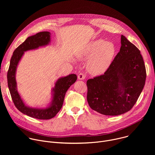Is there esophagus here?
Wrapping results in <instances>:
<instances>
[{
  "label": "esophagus",
  "mask_w": 155,
  "mask_h": 155,
  "mask_svg": "<svg viewBox=\"0 0 155 155\" xmlns=\"http://www.w3.org/2000/svg\"><path fill=\"white\" fill-rule=\"evenodd\" d=\"M85 77H86L85 75L83 74H81V73H80V74H78V80H84V79L85 78Z\"/></svg>",
  "instance_id": "esophagus-1"
}]
</instances>
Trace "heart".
Here are the masks:
<instances>
[{
    "instance_id": "obj_1",
    "label": "heart",
    "mask_w": 155,
    "mask_h": 155,
    "mask_svg": "<svg viewBox=\"0 0 155 155\" xmlns=\"http://www.w3.org/2000/svg\"><path fill=\"white\" fill-rule=\"evenodd\" d=\"M115 52L113 43L99 39L90 43L81 57L90 58L87 62V69L91 74L100 75L111 65Z\"/></svg>"
}]
</instances>
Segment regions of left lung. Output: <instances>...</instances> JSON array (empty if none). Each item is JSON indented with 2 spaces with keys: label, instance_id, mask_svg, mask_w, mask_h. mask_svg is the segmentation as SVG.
<instances>
[{
  "label": "left lung",
  "instance_id": "8db88e82",
  "mask_svg": "<svg viewBox=\"0 0 155 155\" xmlns=\"http://www.w3.org/2000/svg\"><path fill=\"white\" fill-rule=\"evenodd\" d=\"M121 45L104 74L86 82L88 104L105 115L116 116L129 111L145 85L146 70L140 51L123 35Z\"/></svg>",
  "mask_w": 155,
  "mask_h": 155
}]
</instances>
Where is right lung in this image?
Instances as JSON below:
<instances>
[{
	"mask_svg": "<svg viewBox=\"0 0 155 155\" xmlns=\"http://www.w3.org/2000/svg\"><path fill=\"white\" fill-rule=\"evenodd\" d=\"M50 35V32L44 31L29 37L14 51L7 73L8 86L16 107L21 113L39 120H49L56 116L62 107L66 92L77 79L75 74H70L58 78L51 91V101L45 108L30 107L22 99L17 90L16 80V72L18 64L25 52L48 45L51 41Z\"/></svg>",
	"mask_w": 155,
	"mask_h": 155,
	"instance_id": "obj_1",
	"label": "right lung"
}]
</instances>
